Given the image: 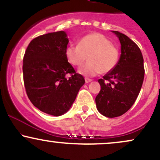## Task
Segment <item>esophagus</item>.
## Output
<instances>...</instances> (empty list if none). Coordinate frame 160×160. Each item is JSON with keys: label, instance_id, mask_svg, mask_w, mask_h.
I'll return each instance as SVG.
<instances>
[{"label": "esophagus", "instance_id": "34e87169", "mask_svg": "<svg viewBox=\"0 0 160 160\" xmlns=\"http://www.w3.org/2000/svg\"><path fill=\"white\" fill-rule=\"evenodd\" d=\"M85 81H86V83H88V82H90L91 81H92V79H89V78H85Z\"/></svg>", "mask_w": 160, "mask_h": 160}]
</instances>
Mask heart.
Listing matches in <instances>:
<instances>
[{
	"label": "heart",
	"instance_id": "b5f03b06",
	"mask_svg": "<svg viewBox=\"0 0 160 160\" xmlns=\"http://www.w3.org/2000/svg\"><path fill=\"white\" fill-rule=\"evenodd\" d=\"M65 56L75 67H80L88 58L89 62L79 72L84 76L94 77L101 72L107 74L113 71L119 62L120 51L107 37L94 32L82 37L78 45L68 46Z\"/></svg>",
	"mask_w": 160,
	"mask_h": 160
}]
</instances>
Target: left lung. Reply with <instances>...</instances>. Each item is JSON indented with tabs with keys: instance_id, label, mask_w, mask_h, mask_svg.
Here are the masks:
<instances>
[{
	"instance_id": "8db88e82",
	"label": "left lung",
	"mask_w": 160,
	"mask_h": 160,
	"mask_svg": "<svg viewBox=\"0 0 160 160\" xmlns=\"http://www.w3.org/2000/svg\"><path fill=\"white\" fill-rule=\"evenodd\" d=\"M118 37L121 55L117 65L98 80L101 90L95 98L99 113L104 117H120L135 103L144 78V58L135 42L122 33L112 31Z\"/></svg>"
}]
</instances>
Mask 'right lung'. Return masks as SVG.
<instances>
[{
	"label": "right lung",
	"instance_id": "add662e5",
	"mask_svg": "<svg viewBox=\"0 0 160 160\" xmlns=\"http://www.w3.org/2000/svg\"><path fill=\"white\" fill-rule=\"evenodd\" d=\"M68 42L63 31L37 37L28 46L23 58L28 97L40 111L56 117L68 111L85 83L65 56ZM67 74L71 76L67 78Z\"/></svg>",
	"mask_w": 160,
	"mask_h": 160
}]
</instances>
